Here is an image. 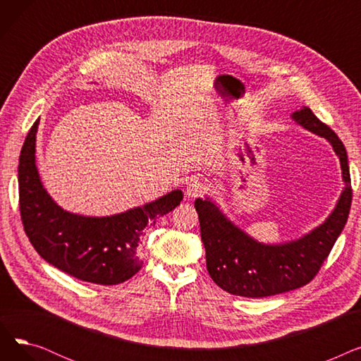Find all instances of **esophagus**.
<instances>
[{
	"label": "esophagus",
	"instance_id": "esophagus-1",
	"mask_svg": "<svg viewBox=\"0 0 361 361\" xmlns=\"http://www.w3.org/2000/svg\"><path fill=\"white\" fill-rule=\"evenodd\" d=\"M207 190V184L202 178H193L187 185V196L188 197H197L202 196Z\"/></svg>",
	"mask_w": 361,
	"mask_h": 361
}]
</instances>
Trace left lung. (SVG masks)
Returning <instances> with one entry per match:
<instances>
[{
  "label": "left lung",
  "instance_id": "left-lung-1",
  "mask_svg": "<svg viewBox=\"0 0 361 361\" xmlns=\"http://www.w3.org/2000/svg\"><path fill=\"white\" fill-rule=\"evenodd\" d=\"M291 117L332 145L345 187L324 224L295 241L274 245L257 243L243 233L209 199H196L207 272L218 287L230 294L260 298L306 286L320 271L348 219L353 188L343 142L307 106L293 112Z\"/></svg>",
  "mask_w": 361,
  "mask_h": 361
}]
</instances>
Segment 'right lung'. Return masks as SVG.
Here are the masks:
<instances>
[{
  "instance_id": "add662e5",
  "label": "right lung",
  "mask_w": 361,
  "mask_h": 361,
  "mask_svg": "<svg viewBox=\"0 0 361 361\" xmlns=\"http://www.w3.org/2000/svg\"><path fill=\"white\" fill-rule=\"evenodd\" d=\"M37 124L29 130L18 159V204L29 241L49 264L80 281L117 286L130 279L143 264L139 244L146 225L178 206L181 190L112 216L70 214L51 199L37 174Z\"/></svg>"
}]
</instances>
